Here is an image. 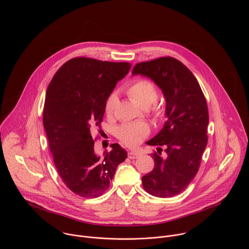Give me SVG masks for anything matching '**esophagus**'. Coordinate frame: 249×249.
Masks as SVG:
<instances>
[{"label": "esophagus", "mask_w": 249, "mask_h": 249, "mask_svg": "<svg viewBox=\"0 0 249 249\" xmlns=\"http://www.w3.org/2000/svg\"><path fill=\"white\" fill-rule=\"evenodd\" d=\"M140 155H141V154H140L139 152H137V151H130V152L128 153V157H129L130 159H136V158H138Z\"/></svg>", "instance_id": "obj_1"}]
</instances>
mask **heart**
Listing matches in <instances>:
<instances>
[{
  "label": "heart",
  "mask_w": 249,
  "mask_h": 249,
  "mask_svg": "<svg viewBox=\"0 0 249 249\" xmlns=\"http://www.w3.org/2000/svg\"><path fill=\"white\" fill-rule=\"evenodd\" d=\"M125 92L130 99H132L142 108H148L157 100V90L154 84L146 79H136L127 85ZM118 103L116 94H111L106 102V114L111 116ZM155 116L161 115V110L158 107L153 109ZM148 134V127L146 124H124L118 128V137L121 141L129 146H135L142 142V139Z\"/></svg>",
  "instance_id": "1"
}]
</instances>
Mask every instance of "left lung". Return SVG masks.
<instances>
[{"mask_svg": "<svg viewBox=\"0 0 249 249\" xmlns=\"http://www.w3.org/2000/svg\"><path fill=\"white\" fill-rule=\"evenodd\" d=\"M150 78L166 100L167 121L147 143L158 145L151 154L153 170L142 178L143 189L157 197L184 191L198 172L207 145L208 107L202 90L185 65L174 57H160L135 65L132 75ZM161 145L166 147L161 156Z\"/></svg>", "mask_w": 249, "mask_h": 249, "instance_id": "1", "label": "left lung"}]
</instances>
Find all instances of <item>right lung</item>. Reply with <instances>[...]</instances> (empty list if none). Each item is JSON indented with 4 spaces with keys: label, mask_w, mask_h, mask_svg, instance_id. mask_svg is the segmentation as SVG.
<instances>
[{
    "label": "right lung",
    "mask_w": 249,
    "mask_h": 249,
    "mask_svg": "<svg viewBox=\"0 0 249 249\" xmlns=\"http://www.w3.org/2000/svg\"><path fill=\"white\" fill-rule=\"evenodd\" d=\"M130 68L127 62L76 57L56 71L47 89L43 124L49 146L60 178L79 196H102L127 158L119 143L98 155L91 131L101 127L107 98Z\"/></svg>",
    "instance_id": "add662e5"
}]
</instances>
